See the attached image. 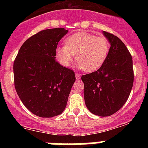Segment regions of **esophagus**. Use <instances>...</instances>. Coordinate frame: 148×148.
<instances>
[{
  "label": "esophagus",
  "mask_w": 148,
  "mask_h": 148,
  "mask_svg": "<svg viewBox=\"0 0 148 148\" xmlns=\"http://www.w3.org/2000/svg\"><path fill=\"white\" fill-rule=\"evenodd\" d=\"M75 78H76L77 80L80 79V78H81V74H79V73H75Z\"/></svg>",
  "instance_id": "1"
}]
</instances>
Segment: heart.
<instances>
[{"label": "heart", "mask_w": 148, "mask_h": 148, "mask_svg": "<svg viewBox=\"0 0 148 148\" xmlns=\"http://www.w3.org/2000/svg\"><path fill=\"white\" fill-rule=\"evenodd\" d=\"M110 44L108 39L86 32L70 35L65 39V45L56 49V58L64 66H70L75 57L77 66L87 72L101 67L108 57Z\"/></svg>", "instance_id": "1"}]
</instances>
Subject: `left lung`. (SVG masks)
I'll return each mask as SVG.
<instances>
[{"instance_id": "left-lung-1", "label": "left lung", "mask_w": 148, "mask_h": 148, "mask_svg": "<svg viewBox=\"0 0 148 148\" xmlns=\"http://www.w3.org/2000/svg\"><path fill=\"white\" fill-rule=\"evenodd\" d=\"M110 44L108 57L97 71L82 76L87 109L94 115L109 116L127 100L133 84V59L117 36L103 31Z\"/></svg>"}]
</instances>
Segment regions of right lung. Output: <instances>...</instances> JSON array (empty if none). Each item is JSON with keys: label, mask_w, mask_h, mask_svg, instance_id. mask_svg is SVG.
Masks as SVG:
<instances>
[{"label": "right lung", "mask_w": 148, "mask_h": 148, "mask_svg": "<svg viewBox=\"0 0 148 148\" xmlns=\"http://www.w3.org/2000/svg\"><path fill=\"white\" fill-rule=\"evenodd\" d=\"M68 30H42L23 43L14 65V82L23 105L35 116L51 118L63 113L75 81V73L56 61L58 43Z\"/></svg>", "instance_id": "1"}]
</instances>
